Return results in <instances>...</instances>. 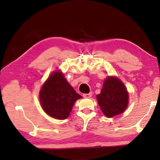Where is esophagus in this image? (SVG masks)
Masks as SVG:
<instances>
[{
  "instance_id": "obj_1",
  "label": "esophagus",
  "mask_w": 160,
  "mask_h": 160,
  "mask_svg": "<svg viewBox=\"0 0 160 160\" xmlns=\"http://www.w3.org/2000/svg\"><path fill=\"white\" fill-rule=\"evenodd\" d=\"M92 96V93H83V97L85 98H91Z\"/></svg>"
}]
</instances>
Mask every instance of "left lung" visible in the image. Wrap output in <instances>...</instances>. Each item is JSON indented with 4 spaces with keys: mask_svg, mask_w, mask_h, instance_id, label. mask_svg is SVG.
Listing matches in <instances>:
<instances>
[{
    "mask_svg": "<svg viewBox=\"0 0 160 160\" xmlns=\"http://www.w3.org/2000/svg\"><path fill=\"white\" fill-rule=\"evenodd\" d=\"M97 99L102 112L110 118L125 110L128 105V95L121 81L116 77H108Z\"/></svg>",
    "mask_w": 160,
    "mask_h": 160,
    "instance_id": "left-lung-1",
    "label": "left lung"
}]
</instances>
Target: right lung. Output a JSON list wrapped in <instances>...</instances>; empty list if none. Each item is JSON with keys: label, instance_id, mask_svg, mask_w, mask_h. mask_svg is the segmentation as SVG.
Returning a JSON list of instances; mask_svg holds the SVG:
<instances>
[{"label": "right lung", "instance_id": "add662e5", "mask_svg": "<svg viewBox=\"0 0 160 160\" xmlns=\"http://www.w3.org/2000/svg\"><path fill=\"white\" fill-rule=\"evenodd\" d=\"M39 97L43 110L58 119H67L76 100L82 98L60 72H55L50 76L42 86Z\"/></svg>", "mask_w": 160, "mask_h": 160}]
</instances>
